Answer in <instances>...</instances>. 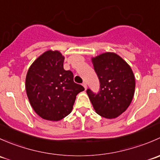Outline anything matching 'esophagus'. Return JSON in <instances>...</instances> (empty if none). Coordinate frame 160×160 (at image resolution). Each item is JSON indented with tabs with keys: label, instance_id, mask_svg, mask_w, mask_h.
Here are the masks:
<instances>
[{
	"label": "esophagus",
	"instance_id": "34e87169",
	"mask_svg": "<svg viewBox=\"0 0 160 160\" xmlns=\"http://www.w3.org/2000/svg\"><path fill=\"white\" fill-rule=\"evenodd\" d=\"M82 85H83V88H84L85 89H87V83H85V82H83V83H82Z\"/></svg>",
	"mask_w": 160,
	"mask_h": 160
}]
</instances>
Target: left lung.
Masks as SVG:
<instances>
[{
	"mask_svg": "<svg viewBox=\"0 0 160 160\" xmlns=\"http://www.w3.org/2000/svg\"><path fill=\"white\" fill-rule=\"evenodd\" d=\"M100 82L98 93L87 90L93 108L99 115L115 118L130 105L135 88V77L128 63L118 55L105 52L92 59Z\"/></svg>",
	"mask_w": 160,
	"mask_h": 160,
	"instance_id": "1",
	"label": "left lung"
}]
</instances>
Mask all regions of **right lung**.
<instances>
[{"instance_id":"add662e5","label":"right lung","mask_w":160,"mask_h":160,"mask_svg":"<svg viewBox=\"0 0 160 160\" xmlns=\"http://www.w3.org/2000/svg\"><path fill=\"white\" fill-rule=\"evenodd\" d=\"M59 52H46L30 67L25 80L27 96L34 111L49 121H59L72 111L76 97L84 90L63 69Z\"/></svg>"}]
</instances>
